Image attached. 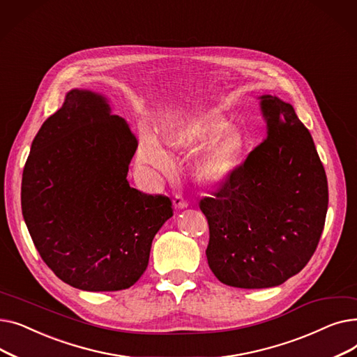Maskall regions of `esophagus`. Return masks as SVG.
Instances as JSON below:
<instances>
[{
	"label": "esophagus",
	"instance_id": "1",
	"mask_svg": "<svg viewBox=\"0 0 357 357\" xmlns=\"http://www.w3.org/2000/svg\"><path fill=\"white\" fill-rule=\"evenodd\" d=\"M174 205H175L176 208H185L186 205H188V201L183 198L182 194H176L175 198H174Z\"/></svg>",
	"mask_w": 357,
	"mask_h": 357
}]
</instances>
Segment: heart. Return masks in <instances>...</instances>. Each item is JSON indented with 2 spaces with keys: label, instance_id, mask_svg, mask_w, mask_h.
I'll list each match as a JSON object with an SVG mask.
<instances>
[{
  "label": "heart",
  "instance_id": "1",
  "mask_svg": "<svg viewBox=\"0 0 357 357\" xmlns=\"http://www.w3.org/2000/svg\"><path fill=\"white\" fill-rule=\"evenodd\" d=\"M165 143L176 147H197L206 143L195 159V174L207 183H218L226 179L237 166L245 139L236 128L221 121L207 120H176L162 127ZM139 158L147 165L163 167L167 165V155L158 137L143 133L140 137Z\"/></svg>",
  "mask_w": 357,
  "mask_h": 357
}]
</instances>
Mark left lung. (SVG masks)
I'll list each match as a JSON object with an SVG mask.
<instances>
[{
  "instance_id": "obj_1",
  "label": "left lung",
  "mask_w": 357,
  "mask_h": 357,
  "mask_svg": "<svg viewBox=\"0 0 357 357\" xmlns=\"http://www.w3.org/2000/svg\"><path fill=\"white\" fill-rule=\"evenodd\" d=\"M266 139L236 166L211 197L208 265L220 282L260 289L301 272L320 241L328 207L324 166L291 104L260 97Z\"/></svg>"
}]
</instances>
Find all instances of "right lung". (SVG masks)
<instances>
[{
	"label": "right lung",
	"mask_w": 357,
	"mask_h": 357,
	"mask_svg": "<svg viewBox=\"0 0 357 357\" xmlns=\"http://www.w3.org/2000/svg\"><path fill=\"white\" fill-rule=\"evenodd\" d=\"M137 139L101 96L72 89L36 135L22 210L34 246L65 284L121 291L147 268L152 241L174 215L162 194L131 188Z\"/></svg>",
	"instance_id": "1"
}]
</instances>
